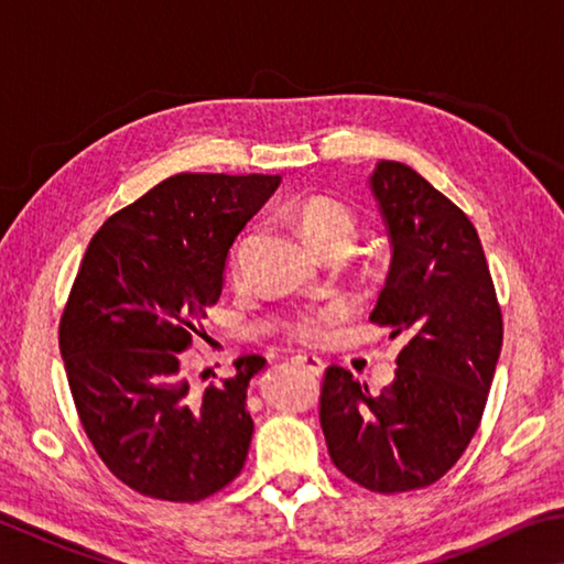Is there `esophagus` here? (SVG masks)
I'll use <instances>...</instances> for the list:
<instances>
[{
    "mask_svg": "<svg viewBox=\"0 0 564 564\" xmlns=\"http://www.w3.org/2000/svg\"><path fill=\"white\" fill-rule=\"evenodd\" d=\"M295 366H303L305 370H311L313 376H321L323 373V360L318 356H311V352H299V356H293Z\"/></svg>",
    "mask_w": 564,
    "mask_h": 564,
    "instance_id": "1",
    "label": "esophagus"
}]
</instances>
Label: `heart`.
<instances>
[{
    "instance_id": "b5f03b06",
    "label": "heart",
    "mask_w": 564,
    "mask_h": 564,
    "mask_svg": "<svg viewBox=\"0 0 564 564\" xmlns=\"http://www.w3.org/2000/svg\"><path fill=\"white\" fill-rule=\"evenodd\" d=\"M291 216L301 236L318 253L340 246L350 248L358 234V216L352 214V208L330 196H305L291 206ZM326 321V313H303L291 328L299 338H318Z\"/></svg>"
}]
</instances>
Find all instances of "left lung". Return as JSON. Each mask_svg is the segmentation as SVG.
<instances>
[{
  "label": "left lung",
  "mask_w": 564,
  "mask_h": 564,
  "mask_svg": "<svg viewBox=\"0 0 564 564\" xmlns=\"http://www.w3.org/2000/svg\"><path fill=\"white\" fill-rule=\"evenodd\" d=\"M370 191L390 238L370 321L405 346L380 395L330 366L321 427L343 475L390 495L427 488L460 460L488 403L502 313L480 238L451 198L400 161H378Z\"/></svg>",
  "instance_id": "obj_1"
}]
</instances>
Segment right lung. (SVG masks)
<instances>
[{
    "label": "right lung",
    "instance_id": "obj_1",
    "mask_svg": "<svg viewBox=\"0 0 564 564\" xmlns=\"http://www.w3.org/2000/svg\"><path fill=\"white\" fill-rule=\"evenodd\" d=\"M281 176L176 174L107 218L84 253L59 323L76 413L104 465L131 490L198 502L236 480L253 420L251 378L265 358L196 388L191 336L224 289L228 248Z\"/></svg>",
    "mask_w": 564,
    "mask_h": 564
}]
</instances>
